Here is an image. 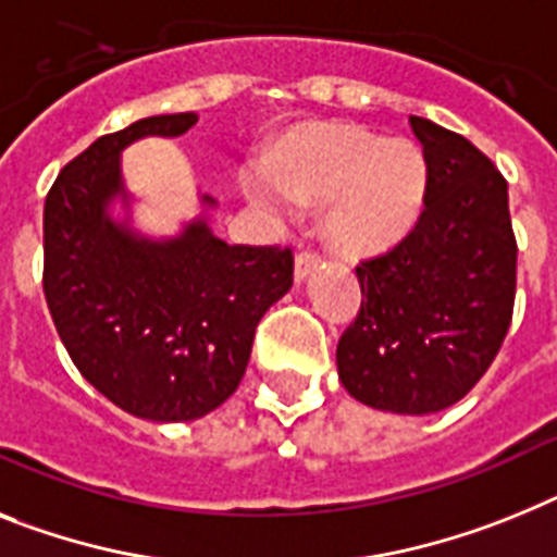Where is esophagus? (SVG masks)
Returning <instances> with one entry per match:
<instances>
[{
  "label": "esophagus",
  "instance_id": "esophagus-1",
  "mask_svg": "<svg viewBox=\"0 0 557 557\" xmlns=\"http://www.w3.org/2000/svg\"><path fill=\"white\" fill-rule=\"evenodd\" d=\"M317 263H320V255H317V251H311V249L300 251V255H297V260H294V280H297V283L308 280V274L317 269Z\"/></svg>",
  "mask_w": 557,
  "mask_h": 557
}]
</instances>
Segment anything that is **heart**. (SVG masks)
<instances>
[{
  "mask_svg": "<svg viewBox=\"0 0 557 557\" xmlns=\"http://www.w3.org/2000/svg\"><path fill=\"white\" fill-rule=\"evenodd\" d=\"M428 163L413 141H382L357 127H331L288 144L255 166L243 189L257 207L292 218L302 200L331 203L329 232L348 251H380L422 212Z\"/></svg>",
  "mask_w": 557,
  "mask_h": 557,
  "instance_id": "1",
  "label": "heart"
}]
</instances>
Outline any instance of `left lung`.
Here are the masks:
<instances>
[{"instance_id": "8db88e82", "label": "left lung", "mask_w": 557, "mask_h": 557, "mask_svg": "<svg viewBox=\"0 0 557 557\" xmlns=\"http://www.w3.org/2000/svg\"><path fill=\"white\" fill-rule=\"evenodd\" d=\"M428 163L424 209L385 255L357 265L362 306L336 345L350 396L424 416L470 394L493 366L516 302L507 181L473 144L410 115Z\"/></svg>"}]
</instances>
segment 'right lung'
<instances>
[{"label":"right lung","mask_w":557,"mask_h":557,"mask_svg":"<svg viewBox=\"0 0 557 557\" xmlns=\"http://www.w3.org/2000/svg\"><path fill=\"white\" fill-rule=\"evenodd\" d=\"M195 112L152 115L101 135L59 172L45 200V297L70 359L121 410L149 422H191L240 385L257 322L292 288L280 246H228L203 212L172 237L129 221L121 152L141 138H177ZM128 212L111 218V203Z\"/></svg>","instance_id":"right-lung-1"}]
</instances>
